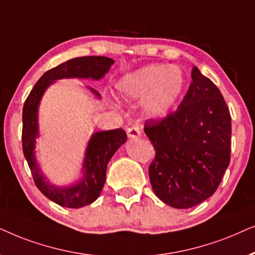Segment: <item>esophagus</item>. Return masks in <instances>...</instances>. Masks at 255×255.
I'll use <instances>...</instances> for the list:
<instances>
[{"label":"esophagus","mask_w":255,"mask_h":255,"mask_svg":"<svg viewBox=\"0 0 255 255\" xmlns=\"http://www.w3.org/2000/svg\"><path fill=\"white\" fill-rule=\"evenodd\" d=\"M127 133H128V137H130V138L140 137L141 136V128H140V126H138V125L130 126V127L127 129Z\"/></svg>","instance_id":"esophagus-1"}]
</instances>
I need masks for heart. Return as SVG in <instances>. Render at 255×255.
Masks as SVG:
<instances>
[{
  "label": "heart",
  "instance_id": "1",
  "mask_svg": "<svg viewBox=\"0 0 255 255\" xmlns=\"http://www.w3.org/2000/svg\"><path fill=\"white\" fill-rule=\"evenodd\" d=\"M185 76L177 66L149 64L125 74L115 84L119 96L126 100L144 99L149 117L162 118L174 107L184 90Z\"/></svg>",
  "mask_w": 255,
  "mask_h": 255
}]
</instances>
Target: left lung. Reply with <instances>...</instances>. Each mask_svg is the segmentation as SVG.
I'll return each instance as SVG.
<instances>
[{"label": "left lung", "instance_id": "1", "mask_svg": "<svg viewBox=\"0 0 255 255\" xmlns=\"http://www.w3.org/2000/svg\"><path fill=\"white\" fill-rule=\"evenodd\" d=\"M192 81L175 112L150 119L144 133L154 145L149 178L155 195L176 209L211 197L231 159V115L219 88L193 66Z\"/></svg>", "mask_w": 255, "mask_h": 255}]
</instances>
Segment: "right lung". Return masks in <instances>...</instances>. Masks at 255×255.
Here are the masks:
<instances>
[{"label": "right lung", "instance_id": "add662e5", "mask_svg": "<svg viewBox=\"0 0 255 255\" xmlns=\"http://www.w3.org/2000/svg\"><path fill=\"white\" fill-rule=\"evenodd\" d=\"M114 60L108 57H78L53 67L40 77L23 106L22 147L23 154L31 170L33 182L44 196L60 206L79 209L91 204L99 197L106 181L107 164L114 152L127 140L124 129L98 131L88 142L84 159L81 181L70 186H57L46 181L35 157L36 137L38 136V105L44 92L53 81L64 78L101 79L108 72ZM90 88V87H88ZM98 98L100 94L90 88Z\"/></svg>", "mask_w": 255, "mask_h": 255}]
</instances>
